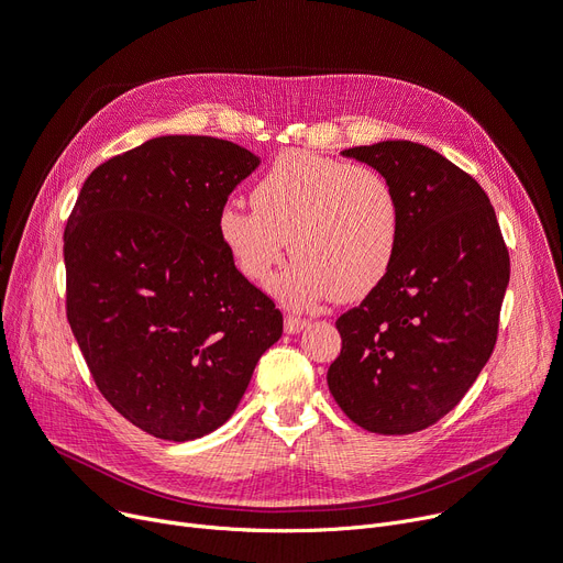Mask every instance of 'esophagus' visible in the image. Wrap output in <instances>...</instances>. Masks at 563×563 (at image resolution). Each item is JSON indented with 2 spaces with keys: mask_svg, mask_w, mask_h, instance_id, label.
Masks as SVG:
<instances>
[{
  "mask_svg": "<svg viewBox=\"0 0 563 563\" xmlns=\"http://www.w3.org/2000/svg\"><path fill=\"white\" fill-rule=\"evenodd\" d=\"M309 325V320L307 318H300V316H286L284 318V330L288 332V334H298L300 330H305Z\"/></svg>",
  "mask_w": 563,
  "mask_h": 563,
  "instance_id": "1",
  "label": "esophagus"
}]
</instances>
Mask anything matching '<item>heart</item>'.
Instances as JSON below:
<instances>
[{"label":"heart","mask_w":563,"mask_h":563,"mask_svg":"<svg viewBox=\"0 0 563 563\" xmlns=\"http://www.w3.org/2000/svg\"><path fill=\"white\" fill-rule=\"evenodd\" d=\"M254 208L224 203L218 235L243 277L273 279L290 252L298 261L277 282L286 305L332 296L366 298L389 275L400 243V201L378 169L309 151H284L252 190Z\"/></svg>","instance_id":"b5f03b06"}]
</instances>
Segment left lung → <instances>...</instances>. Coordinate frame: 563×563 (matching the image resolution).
<instances>
[{"instance_id": "obj_1", "label": "left lung", "mask_w": 563, "mask_h": 563, "mask_svg": "<svg viewBox=\"0 0 563 563\" xmlns=\"http://www.w3.org/2000/svg\"><path fill=\"white\" fill-rule=\"evenodd\" d=\"M389 178L400 243L385 282L339 316L328 385L339 408L380 435L440 421L493 355L511 261L488 195L415 142L343 151Z\"/></svg>"}]
</instances>
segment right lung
Returning <instances> with one entry per match:
<instances>
[{"label": "right lung", "mask_w": 563, "mask_h": 563, "mask_svg": "<svg viewBox=\"0 0 563 563\" xmlns=\"http://www.w3.org/2000/svg\"><path fill=\"white\" fill-rule=\"evenodd\" d=\"M256 167L227 140L155 137L96 167L66 222L70 330L107 404L153 438L220 428L282 336V311L218 235Z\"/></svg>", "instance_id": "1"}]
</instances>
